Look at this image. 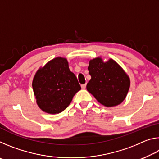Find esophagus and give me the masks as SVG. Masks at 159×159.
Returning a JSON list of instances; mask_svg holds the SVG:
<instances>
[{
  "label": "esophagus",
  "mask_w": 159,
  "mask_h": 159,
  "mask_svg": "<svg viewBox=\"0 0 159 159\" xmlns=\"http://www.w3.org/2000/svg\"><path fill=\"white\" fill-rule=\"evenodd\" d=\"M81 88H82V89H85L86 84H83V85H81Z\"/></svg>",
  "instance_id": "obj_1"
}]
</instances>
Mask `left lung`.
<instances>
[{
  "instance_id": "1",
  "label": "left lung",
  "mask_w": 159,
  "mask_h": 159,
  "mask_svg": "<svg viewBox=\"0 0 159 159\" xmlns=\"http://www.w3.org/2000/svg\"><path fill=\"white\" fill-rule=\"evenodd\" d=\"M91 79L86 88L107 107L117 106L125 99L130 85L128 74L112 59L104 61L101 57L90 60L88 67Z\"/></svg>"
}]
</instances>
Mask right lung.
<instances>
[{
    "instance_id": "1",
    "label": "right lung",
    "mask_w": 159,
    "mask_h": 159,
    "mask_svg": "<svg viewBox=\"0 0 159 159\" xmlns=\"http://www.w3.org/2000/svg\"><path fill=\"white\" fill-rule=\"evenodd\" d=\"M36 103L42 111L55 114L63 111L81 89L66 58L57 57L40 67L32 82Z\"/></svg>"
}]
</instances>
